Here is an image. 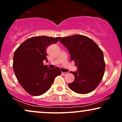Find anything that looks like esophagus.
Masks as SVG:
<instances>
[{"label":"esophagus","mask_w":122,"mask_h":122,"mask_svg":"<svg viewBox=\"0 0 122 122\" xmlns=\"http://www.w3.org/2000/svg\"><path fill=\"white\" fill-rule=\"evenodd\" d=\"M66 74H67V72H62V74L63 75H65Z\"/></svg>","instance_id":"esophagus-1"}]
</instances>
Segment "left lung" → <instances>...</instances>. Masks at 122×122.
<instances>
[{
    "mask_svg": "<svg viewBox=\"0 0 122 122\" xmlns=\"http://www.w3.org/2000/svg\"><path fill=\"white\" fill-rule=\"evenodd\" d=\"M60 42L67 48L71 61L78 68L76 71H70L75 79L69 83V87L79 94L93 91L101 82L105 69L102 50L91 39L81 35L64 37Z\"/></svg>",
    "mask_w": 122,
    "mask_h": 122,
    "instance_id": "1",
    "label": "left lung"
}]
</instances>
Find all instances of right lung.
Returning <instances> with one entry per match:
<instances>
[{"label": "right lung", "instance_id": "obj_1", "mask_svg": "<svg viewBox=\"0 0 122 122\" xmlns=\"http://www.w3.org/2000/svg\"><path fill=\"white\" fill-rule=\"evenodd\" d=\"M61 37L34 36L26 40L15 51L13 69L20 85L27 93L38 96L46 93L61 75L59 67L48 68L43 61H47L46 49L58 42Z\"/></svg>", "mask_w": 122, "mask_h": 122}]
</instances>
